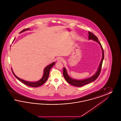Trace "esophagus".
Returning a JSON list of instances; mask_svg holds the SVG:
<instances>
[{"label": "esophagus", "mask_w": 121, "mask_h": 121, "mask_svg": "<svg viewBox=\"0 0 121 121\" xmlns=\"http://www.w3.org/2000/svg\"><path fill=\"white\" fill-rule=\"evenodd\" d=\"M57 61L58 62H63V59L61 57L58 58L57 59Z\"/></svg>", "instance_id": "34e87169"}]
</instances>
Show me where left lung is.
Here are the masks:
<instances>
[{
    "label": "left lung",
    "mask_w": 121,
    "mask_h": 121,
    "mask_svg": "<svg viewBox=\"0 0 121 121\" xmlns=\"http://www.w3.org/2000/svg\"><path fill=\"white\" fill-rule=\"evenodd\" d=\"M88 39H92L93 40L95 41L96 42H97L98 43L100 44V45L101 46V47L102 48V52H103V57L102 59L101 60V61L100 63L99 68L98 69V71L96 72V73L92 76V77L85 79L84 80H76L74 79H73L71 78H70L67 72V70L65 68H63V75L65 79V80L66 81L69 83L70 84L73 85L74 86H82L85 85L87 84H88L92 82H93L99 76V75H100L101 71V69H102V64H103V62L104 60V51L103 48L101 44L99 42V41L98 40V38L97 37V36H96L95 35H94L93 33L91 32H88Z\"/></svg>",
    "instance_id": "obj_1"
}]
</instances>
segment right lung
Instances as JSON below:
<instances>
[{
  "instance_id": "1",
  "label": "right lung",
  "mask_w": 121,
  "mask_h": 121,
  "mask_svg": "<svg viewBox=\"0 0 121 121\" xmlns=\"http://www.w3.org/2000/svg\"><path fill=\"white\" fill-rule=\"evenodd\" d=\"M29 29H30L29 28L23 29L22 31L20 32V33H22L24 31H26V30H29ZM54 64H55V62H53L51 64H50V65L47 66L44 69V73H43V75L42 78L40 80L38 81V82H28V81H26L22 80L21 78H18L16 75H15L14 74V73H13L12 70V73H13L14 76L17 78L18 80H19L20 81H21L22 82H23V84L27 85L28 86L36 87L40 86L41 85H42L43 84L46 82V81L48 79V78L50 69L52 68V67L53 65H54Z\"/></svg>"
}]
</instances>
